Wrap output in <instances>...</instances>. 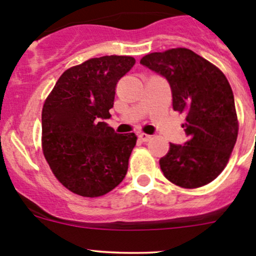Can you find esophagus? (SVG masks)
I'll return each instance as SVG.
<instances>
[{
	"mask_svg": "<svg viewBox=\"0 0 256 256\" xmlns=\"http://www.w3.org/2000/svg\"><path fill=\"white\" fill-rule=\"evenodd\" d=\"M138 138H140L142 142H147V141L151 140V135H147V134L140 132V134H138Z\"/></svg>",
	"mask_w": 256,
	"mask_h": 256,
	"instance_id": "esophagus-1",
	"label": "esophagus"
}]
</instances>
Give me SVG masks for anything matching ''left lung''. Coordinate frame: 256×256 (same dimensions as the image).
I'll list each match as a JSON object with an SVG mask.
<instances>
[{
	"label": "left lung",
	"instance_id": "obj_1",
	"mask_svg": "<svg viewBox=\"0 0 256 256\" xmlns=\"http://www.w3.org/2000/svg\"><path fill=\"white\" fill-rule=\"evenodd\" d=\"M140 63L166 78L174 110L186 115L187 141L170 144L160 160L164 177L184 188L208 184L226 166L238 138L229 82L216 66L187 48L147 54Z\"/></svg>",
	"mask_w": 256,
	"mask_h": 256
}]
</instances>
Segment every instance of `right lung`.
Wrapping results in <instances>:
<instances>
[{"instance_id": "right-lung-1", "label": "right lung", "mask_w": 256, "mask_h": 256, "mask_svg": "<svg viewBox=\"0 0 256 256\" xmlns=\"http://www.w3.org/2000/svg\"><path fill=\"white\" fill-rule=\"evenodd\" d=\"M132 56L92 58L64 72L42 110L43 154L56 180L82 197L106 194L126 176L135 134H116L112 118L118 82Z\"/></svg>"}]
</instances>
